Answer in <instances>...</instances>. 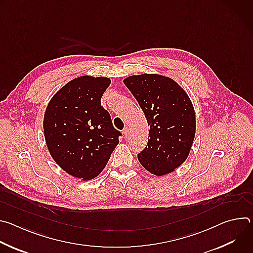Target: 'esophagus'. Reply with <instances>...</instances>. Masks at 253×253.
I'll use <instances>...</instances> for the list:
<instances>
[{
  "instance_id": "esophagus-1",
  "label": "esophagus",
  "mask_w": 253,
  "mask_h": 253,
  "mask_svg": "<svg viewBox=\"0 0 253 253\" xmlns=\"http://www.w3.org/2000/svg\"><path fill=\"white\" fill-rule=\"evenodd\" d=\"M123 134H124L125 137H128V135H129V128H128V127H125V128H124Z\"/></svg>"
}]
</instances>
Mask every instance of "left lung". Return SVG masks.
<instances>
[{
	"instance_id": "left-lung-1",
	"label": "left lung",
	"mask_w": 253,
	"mask_h": 253,
	"mask_svg": "<svg viewBox=\"0 0 253 253\" xmlns=\"http://www.w3.org/2000/svg\"><path fill=\"white\" fill-rule=\"evenodd\" d=\"M124 84L150 126L147 146L137 157L154 175L168 174L187 158L195 136L193 105L175 81L157 74L130 76Z\"/></svg>"
}]
</instances>
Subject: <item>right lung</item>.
<instances>
[{
  "instance_id": "1",
  "label": "right lung",
  "mask_w": 253,
  "mask_h": 253,
  "mask_svg": "<svg viewBox=\"0 0 253 253\" xmlns=\"http://www.w3.org/2000/svg\"><path fill=\"white\" fill-rule=\"evenodd\" d=\"M109 78L82 76L67 83L49 102L44 135L55 162L70 175L89 180L101 173L122 133L113 127L101 98Z\"/></svg>"
}]
</instances>
